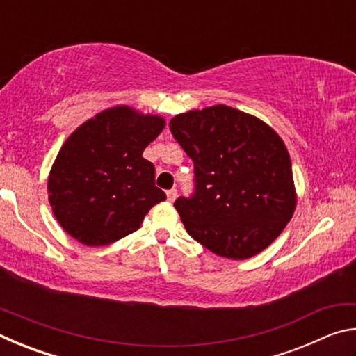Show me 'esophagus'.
<instances>
[{"label":"esophagus","instance_id":"esophagus-1","mask_svg":"<svg viewBox=\"0 0 356 356\" xmlns=\"http://www.w3.org/2000/svg\"><path fill=\"white\" fill-rule=\"evenodd\" d=\"M166 197H168V201H170V202H174V201H176V197H177V190H176V188L168 190V191H166Z\"/></svg>","mask_w":356,"mask_h":356}]
</instances>
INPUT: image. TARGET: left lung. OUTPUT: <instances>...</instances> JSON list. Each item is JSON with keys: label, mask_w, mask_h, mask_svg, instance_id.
I'll list each match as a JSON object with an SVG mask.
<instances>
[{"label": "left lung", "mask_w": 356, "mask_h": 356, "mask_svg": "<svg viewBox=\"0 0 356 356\" xmlns=\"http://www.w3.org/2000/svg\"><path fill=\"white\" fill-rule=\"evenodd\" d=\"M170 129L195 163V191L174 202L186 232L216 256L236 261L267 248L297 204L291 156L280 135L226 105L177 114Z\"/></svg>", "instance_id": "left-lung-1"}]
</instances>
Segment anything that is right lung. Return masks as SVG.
<instances>
[{
  "label": "right lung",
  "mask_w": 356,
  "mask_h": 356,
  "mask_svg": "<svg viewBox=\"0 0 356 356\" xmlns=\"http://www.w3.org/2000/svg\"><path fill=\"white\" fill-rule=\"evenodd\" d=\"M165 129V119L114 106L81 124L48 176V201L69 236L104 246L135 232L155 204V168L143 152Z\"/></svg>",
  "instance_id": "obj_1"
}]
</instances>
